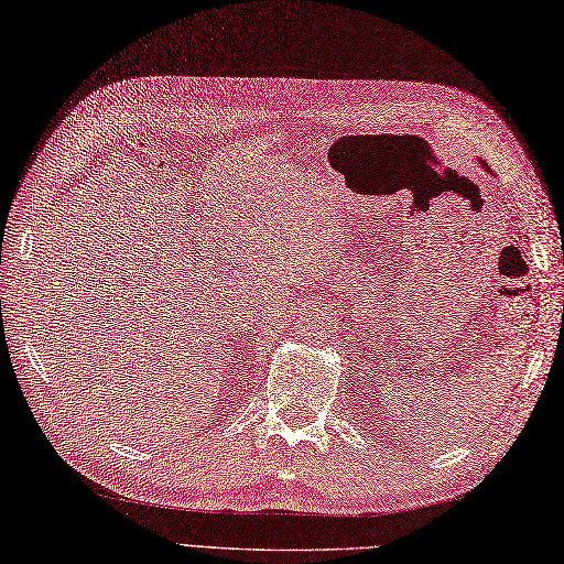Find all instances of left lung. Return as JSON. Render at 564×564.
I'll list each match as a JSON object with an SVG mask.
<instances>
[{"label":"left lung","mask_w":564,"mask_h":564,"mask_svg":"<svg viewBox=\"0 0 564 564\" xmlns=\"http://www.w3.org/2000/svg\"><path fill=\"white\" fill-rule=\"evenodd\" d=\"M481 165H485V167H487V163H481ZM487 170H489V167H487Z\"/></svg>","instance_id":"left-lung-1"}]
</instances>
